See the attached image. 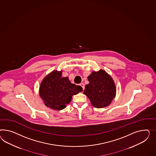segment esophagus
Here are the masks:
<instances>
[{
  "mask_svg": "<svg viewBox=\"0 0 156 156\" xmlns=\"http://www.w3.org/2000/svg\"><path fill=\"white\" fill-rule=\"evenodd\" d=\"M80 86L82 87V89L83 90H84V84L83 83H80Z\"/></svg>",
  "mask_w": 156,
  "mask_h": 156,
  "instance_id": "34e87169",
  "label": "esophagus"
}]
</instances>
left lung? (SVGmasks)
<instances>
[{"mask_svg":"<svg viewBox=\"0 0 156 156\" xmlns=\"http://www.w3.org/2000/svg\"><path fill=\"white\" fill-rule=\"evenodd\" d=\"M89 83L85 86L83 94L96 108L109 105L116 95V87L112 77L103 70L93 72L88 77Z\"/></svg>","mask_w":156,"mask_h":156,"instance_id":"obj_1","label":"left lung"}]
</instances>
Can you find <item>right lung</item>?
Listing matches in <instances>:
<instances>
[{"label": "right lung", "mask_w": 156, "mask_h": 156, "mask_svg": "<svg viewBox=\"0 0 156 156\" xmlns=\"http://www.w3.org/2000/svg\"><path fill=\"white\" fill-rule=\"evenodd\" d=\"M61 76L62 72H51L43 80L40 87V96L45 105L53 110H63L73 95L83 90L80 86L72 83L68 77Z\"/></svg>", "instance_id": "1"}]
</instances>
